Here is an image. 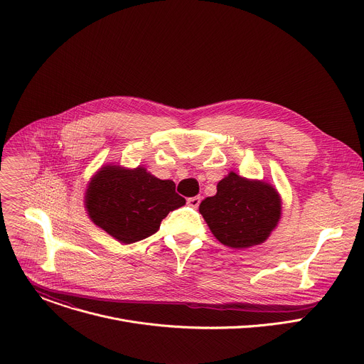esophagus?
<instances>
[{
  "label": "esophagus",
  "mask_w": 364,
  "mask_h": 364,
  "mask_svg": "<svg viewBox=\"0 0 364 364\" xmlns=\"http://www.w3.org/2000/svg\"><path fill=\"white\" fill-rule=\"evenodd\" d=\"M200 201H201V198H200L198 196L187 198V203H188V205H191V207H193V209H197V207L200 205Z\"/></svg>",
  "instance_id": "esophagus-1"
}]
</instances>
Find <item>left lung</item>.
<instances>
[{"label":"left lung","mask_w":364,"mask_h":364,"mask_svg":"<svg viewBox=\"0 0 364 364\" xmlns=\"http://www.w3.org/2000/svg\"><path fill=\"white\" fill-rule=\"evenodd\" d=\"M200 213L219 242L229 247H249L267 240L281 218L277 190L230 173L218 193L200 203Z\"/></svg>","instance_id":"1"}]
</instances>
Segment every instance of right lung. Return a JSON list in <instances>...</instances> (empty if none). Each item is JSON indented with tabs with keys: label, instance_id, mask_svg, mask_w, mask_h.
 Wrapping results in <instances>:
<instances>
[{
	"label": "right lung",
	"instance_id": "obj_1",
	"mask_svg": "<svg viewBox=\"0 0 364 364\" xmlns=\"http://www.w3.org/2000/svg\"><path fill=\"white\" fill-rule=\"evenodd\" d=\"M184 204L174 181L154 177L144 167H103L86 191V209L93 223L122 243L154 235L161 220Z\"/></svg>",
	"mask_w": 364,
	"mask_h": 364
}]
</instances>
